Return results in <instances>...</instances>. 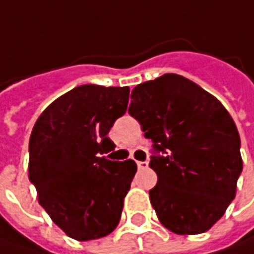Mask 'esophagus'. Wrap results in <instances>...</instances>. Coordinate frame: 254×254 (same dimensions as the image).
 <instances>
[{
    "label": "esophagus",
    "instance_id": "1",
    "mask_svg": "<svg viewBox=\"0 0 254 254\" xmlns=\"http://www.w3.org/2000/svg\"><path fill=\"white\" fill-rule=\"evenodd\" d=\"M136 165H138L139 169H146L149 166V163L146 160H145V162H140V160H139V162H136Z\"/></svg>",
    "mask_w": 254,
    "mask_h": 254
}]
</instances>
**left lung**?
<instances>
[{
    "label": "left lung",
    "instance_id": "1",
    "mask_svg": "<svg viewBox=\"0 0 254 254\" xmlns=\"http://www.w3.org/2000/svg\"><path fill=\"white\" fill-rule=\"evenodd\" d=\"M129 114L153 142L149 190L159 222L176 235H199L225 215L243 169L240 136L226 108L182 75L139 83ZM162 152V156L156 153Z\"/></svg>",
    "mask_w": 254,
    "mask_h": 254
}]
</instances>
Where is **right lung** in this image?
Masks as SVG:
<instances>
[{"label": "right lung", "mask_w": 254, "mask_h": 254, "mask_svg": "<svg viewBox=\"0 0 254 254\" xmlns=\"http://www.w3.org/2000/svg\"><path fill=\"white\" fill-rule=\"evenodd\" d=\"M127 101V86L81 85L55 99L32 127L29 181L52 222L75 240L106 236L121 220L136 163L101 155L115 148L108 133Z\"/></svg>", "instance_id": "add662e5"}]
</instances>
